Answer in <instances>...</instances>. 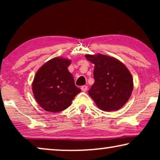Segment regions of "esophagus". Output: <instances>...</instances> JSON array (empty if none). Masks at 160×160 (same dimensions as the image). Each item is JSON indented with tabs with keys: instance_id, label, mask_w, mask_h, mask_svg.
<instances>
[{
	"instance_id": "obj_1",
	"label": "esophagus",
	"mask_w": 160,
	"mask_h": 160,
	"mask_svg": "<svg viewBox=\"0 0 160 160\" xmlns=\"http://www.w3.org/2000/svg\"><path fill=\"white\" fill-rule=\"evenodd\" d=\"M81 89H82V90L83 92H86L87 90V89H88V87H87V85H84V86L82 87V88Z\"/></svg>"
}]
</instances>
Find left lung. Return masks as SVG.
Wrapping results in <instances>:
<instances>
[{
	"label": "left lung",
	"mask_w": 160,
	"mask_h": 160,
	"mask_svg": "<svg viewBox=\"0 0 160 160\" xmlns=\"http://www.w3.org/2000/svg\"><path fill=\"white\" fill-rule=\"evenodd\" d=\"M95 64V83L89 95L99 108L105 111L119 110L128 102L132 94L133 81L130 72L117 59L98 54L85 55Z\"/></svg>",
	"instance_id": "obj_1"
}]
</instances>
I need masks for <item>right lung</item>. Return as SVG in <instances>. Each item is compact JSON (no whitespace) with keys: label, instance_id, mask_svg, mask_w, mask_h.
<instances>
[{"label":"right lung","instance_id":"right-lung-1","mask_svg":"<svg viewBox=\"0 0 160 160\" xmlns=\"http://www.w3.org/2000/svg\"><path fill=\"white\" fill-rule=\"evenodd\" d=\"M71 62L55 58L37 71L32 84V92L37 102L45 111L56 113L65 110L81 92L68 70Z\"/></svg>","mask_w":160,"mask_h":160}]
</instances>
